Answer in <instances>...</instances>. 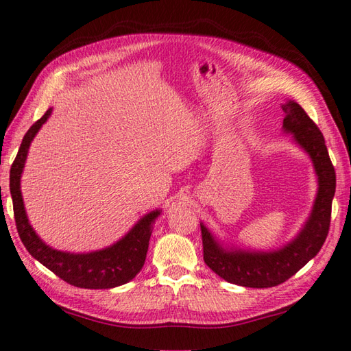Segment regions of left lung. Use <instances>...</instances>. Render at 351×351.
Listing matches in <instances>:
<instances>
[{"label":"left lung","instance_id":"left-lung-1","mask_svg":"<svg viewBox=\"0 0 351 351\" xmlns=\"http://www.w3.org/2000/svg\"><path fill=\"white\" fill-rule=\"evenodd\" d=\"M282 110L285 111L283 130L294 134L297 143L311 155L314 162L318 176V195L314 210L302 232L293 243L278 252H226L208 229L200 225L205 264L221 279L235 285L249 288L280 285L317 255L329 234L337 175L324 137L315 122L297 102L283 104Z\"/></svg>","mask_w":351,"mask_h":351}]
</instances>
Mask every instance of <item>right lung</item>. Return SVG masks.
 Returning <instances> with one entry per match:
<instances>
[{
    "instance_id": "1",
    "label": "right lung",
    "mask_w": 351,
    "mask_h": 351,
    "mask_svg": "<svg viewBox=\"0 0 351 351\" xmlns=\"http://www.w3.org/2000/svg\"><path fill=\"white\" fill-rule=\"evenodd\" d=\"M49 114L51 108L47 110V113L27 131L10 169V195L13 200L14 221H16L21 241L24 243L29 255L73 287L87 289H108L123 285V283L136 278L145 264L149 240H151L152 234V225L155 219L160 215V211H152L151 214L145 215L121 241H117L107 249L92 253H81V255L77 253L75 255V253H66L48 247L36 235L33 228L29 226L24 210V202H22L19 182L29 143L34 138L36 132L40 130V126L47 122Z\"/></svg>"
}]
</instances>
